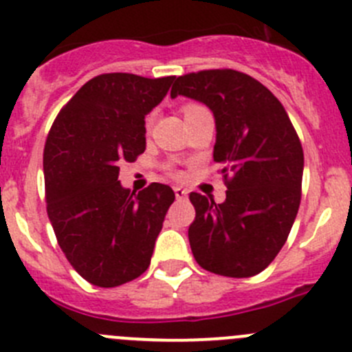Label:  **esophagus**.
I'll use <instances>...</instances> for the list:
<instances>
[{
  "mask_svg": "<svg viewBox=\"0 0 352 352\" xmlns=\"http://www.w3.org/2000/svg\"><path fill=\"white\" fill-rule=\"evenodd\" d=\"M174 195H176L178 200H183L188 197V190L183 188V186H174Z\"/></svg>",
  "mask_w": 352,
  "mask_h": 352,
  "instance_id": "esophagus-1",
  "label": "esophagus"
}]
</instances>
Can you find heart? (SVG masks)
Here are the masks:
<instances>
[{
	"mask_svg": "<svg viewBox=\"0 0 352 352\" xmlns=\"http://www.w3.org/2000/svg\"><path fill=\"white\" fill-rule=\"evenodd\" d=\"M199 107H200V105H195V103H190V105L185 107V113H188L190 110H193V109H199ZM152 120H153V116H152V113H150V116L146 117V120H145L146 128H150V124H152Z\"/></svg>",
	"mask_w": 352,
	"mask_h": 352,
	"instance_id": "obj_1",
	"label": "heart"
}]
</instances>
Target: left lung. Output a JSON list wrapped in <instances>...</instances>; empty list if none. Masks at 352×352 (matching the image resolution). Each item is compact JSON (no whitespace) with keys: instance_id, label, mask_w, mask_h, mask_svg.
I'll use <instances>...</instances> for the list:
<instances>
[{"instance_id":"left-lung-1","label":"left lung","mask_w":352,"mask_h":352,"mask_svg":"<svg viewBox=\"0 0 352 352\" xmlns=\"http://www.w3.org/2000/svg\"><path fill=\"white\" fill-rule=\"evenodd\" d=\"M202 102L216 119L214 160L223 166L226 200L190 193L195 221L188 240L204 270L247 278L271 264L287 242L300 204L304 153L278 98L233 69L185 74L170 96Z\"/></svg>"}]
</instances>
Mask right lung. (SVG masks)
<instances>
[{
	"instance_id": "right-lung-1",
	"label": "right lung",
	"mask_w": 352,
	"mask_h": 352,
	"mask_svg": "<svg viewBox=\"0 0 352 352\" xmlns=\"http://www.w3.org/2000/svg\"><path fill=\"white\" fill-rule=\"evenodd\" d=\"M174 76L126 72L89 79L56 116L43 153L46 210L67 261L86 282L110 289L138 278L152 259L170 186L122 188L120 162L145 152V116Z\"/></svg>"
}]
</instances>
